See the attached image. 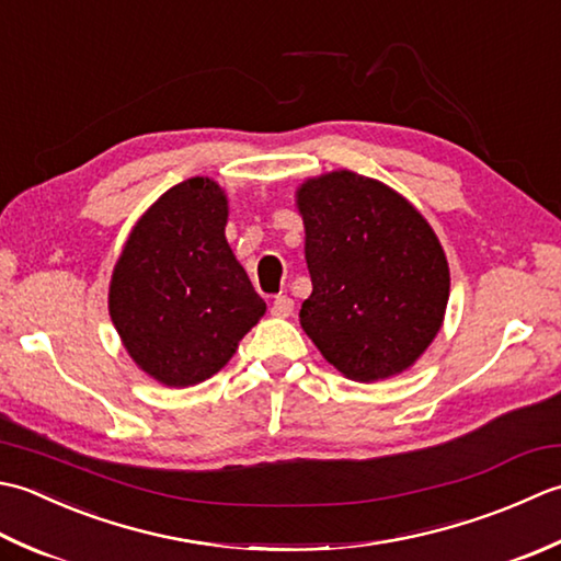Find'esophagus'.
Here are the masks:
<instances>
[{
  "label": "esophagus",
  "instance_id": "obj_1",
  "mask_svg": "<svg viewBox=\"0 0 561 561\" xmlns=\"http://www.w3.org/2000/svg\"><path fill=\"white\" fill-rule=\"evenodd\" d=\"M293 300L288 295H278L276 300H273V305H271V314L273 317H280V319H285V317H290L293 314Z\"/></svg>",
  "mask_w": 561,
  "mask_h": 561
}]
</instances>
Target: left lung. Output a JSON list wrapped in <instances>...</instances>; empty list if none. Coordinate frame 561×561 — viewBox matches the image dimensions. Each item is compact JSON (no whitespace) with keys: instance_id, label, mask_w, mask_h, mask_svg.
Masks as SVG:
<instances>
[{"instance_id":"left-lung-1","label":"left lung","mask_w":561,"mask_h":561,"mask_svg":"<svg viewBox=\"0 0 561 561\" xmlns=\"http://www.w3.org/2000/svg\"><path fill=\"white\" fill-rule=\"evenodd\" d=\"M312 295L300 324L356 382L409 370L443 327L450 268L433 227L382 181L336 169L295 191Z\"/></svg>"}]
</instances>
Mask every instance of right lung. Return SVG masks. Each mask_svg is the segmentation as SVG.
<instances>
[{
  "instance_id": "add662e5",
  "label": "right lung",
  "mask_w": 561,
  "mask_h": 561,
  "mask_svg": "<svg viewBox=\"0 0 561 561\" xmlns=\"http://www.w3.org/2000/svg\"><path fill=\"white\" fill-rule=\"evenodd\" d=\"M227 213L217 181H181L135 222L113 268L111 322L159 385L208 380L266 312L227 244Z\"/></svg>"
}]
</instances>
